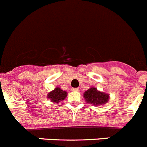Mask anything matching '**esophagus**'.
<instances>
[{
  "mask_svg": "<svg viewBox=\"0 0 147 147\" xmlns=\"http://www.w3.org/2000/svg\"><path fill=\"white\" fill-rule=\"evenodd\" d=\"M78 90H79V89L75 88H72V91H78Z\"/></svg>",
  "mask_w": 147,
  "mask_h": 147,
  "instance_id": "obj_1",
  "label": "esophagus"
}]
</instances>
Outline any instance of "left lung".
Instances as JSON below:
<instances>
[{"instance_id":"left-lung-1","label":"left lung","mask_w":147,"mask_h":147,"mask_svg":"<svg viewBox=\"0 0 147 147\" xmlns=\"http://www.w3.org/2000/svg\"><path fill=\"white\" fill-rule=\"evenodd\" d=\"M83 96L86 102L91 104L94 106H100V105H105L108 102L109 98V94L101 92L94 87H91L85 91Z\"/></svg>"}]
</instances>
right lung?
<instances>
[{"label":"right lung","mask_w":147,"mask_h":147,"mask_svg":"<svg viewBox=\"0 0 147 147\" xmlns=\"http://www.w3.org/2000/svg\"><path fill=\"white\" fill-rule=\"evenodd\" d=\"M67 96V93L65 90H63L60 88L57 87L54 90L48 94L47 97L52 102L59 103V101H63L64 99H65Z\"/></svg>","instance_id":"obj_1"}]
</instances>
